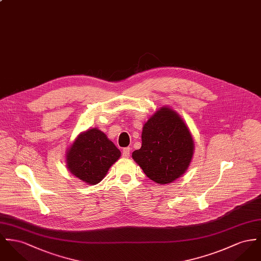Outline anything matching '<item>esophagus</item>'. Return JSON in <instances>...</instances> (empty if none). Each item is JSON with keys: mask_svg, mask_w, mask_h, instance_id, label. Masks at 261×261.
Segmentation results:
<instances>
[{"mask_svg": "<svg viewBox=\"0 0 261 261\" xmlns=\"http://www.w3.org/2000/svg\"><path fill=\"white\" fill-rule=\"evenodd\" d=\"M130 152H131L130 148H124L123 152H122L123 158H129L130 157Z\"/></svg>", "mask_w": 261, "mask_h": 261, "instance_id": "esophagus-1", "label": "esophagus"}]
</instances>
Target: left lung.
I'll return each mask as SVG.
<instances>
[{"label":"left lung","mask_w":261,"mask_h":261,"mask_svg":"<svg viewBox=\"0 0 261 261\" xmlns=\"http://www.w3.org/2000/svg\"><path fill=\"white\" fill-rule=\"evenodd\" d=\"M194 150L188 125L175 110L163 106L144 124L142 146L132 158L150 180L167 185L186 173Z\"/></svg>","instance_id":"1"}]
</instances>
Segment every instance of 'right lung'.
Returning a JSON list of instances; mask_svg holds the SVG:
<instances>
[{"label":"right lung","mask_w":261,"mask_h":261,"mask_svg":"<svg viewBox=\"0 0 261 261\" xmlns=\"http://www.w3.org/2000/svg\"><path fill=\"white\" fill-rule=\"evenodd\" d=\"M120 150L97 128L81 132L66 150L69 172L87 185L103 180L110 167L120 158Z\"/></svg>","instance_id":"right-lung-1"}]
</instances>
